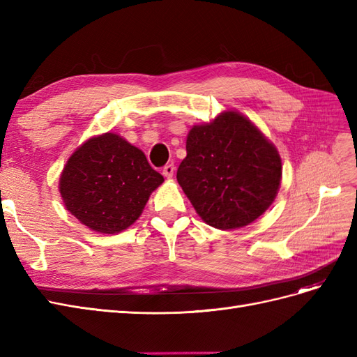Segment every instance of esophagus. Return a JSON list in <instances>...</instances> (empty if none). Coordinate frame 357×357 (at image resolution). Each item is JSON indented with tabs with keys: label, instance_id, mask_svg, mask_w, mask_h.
<instances>
[{
	"label": "esophagus",
	"instance_id": "1",
	"mask_svg": "<svg viewBox=\"0 0 357 357\" xmlns=\"http://www.w3.org/2000/svg\"><path fill=\"white\" fill-rule=\"evenodd\" d=\"M174 169H176V167L172 165V164H168V165H165L164 167V169H162V174H164L167 178H171L172 176H174Z\"/></svg>",
	"mask_w": 357,
	"mask_h": 357
}]
</instances>
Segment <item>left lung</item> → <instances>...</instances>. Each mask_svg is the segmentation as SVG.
<instances>
[{"mask_svg":"<svg viewBox=\"0 0 357 357\" xmlns=\"http://www.w3.org/2000/svg\"><path fill=\"white\" fill-rule=\"evenodd\" d=\"M177 181L199 218L222 231L250 225L269 208L282 183V158L236 110L193 125Z\"/></svg>","mask_w":357,"mask_h":357,"instance_id":"1","label":"left lung"}]
</instances>
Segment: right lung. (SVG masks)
<instances>
[{
	"label": "right lung",
	"mask_w": 357,
	"mask_h": 357,
	"mask_svg": "<svg viewBox=\"0 0 357 357\" xmlns=\"http://www.w3.org/2000/svg\"><path fill=\"white\" fill-rule=\"evenodd\" d=\"M164 177L146 155L114 132L95 135L74 150L59 177L66 208L100 234H119L139 215Z\"/></svg>",
	"instance_id": "1"
}]
</instances>
